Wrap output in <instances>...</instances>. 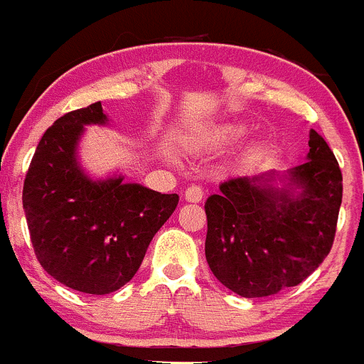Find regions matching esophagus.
I'll use <instances>...</instances> for the list:
<instances>
[{
    "instance_id": "34e87169",
    "label": "esophagus",
    "mask_w": 364,
    "mask_h": 364,
    "mask_svg": "<svg viewBox=\"0 0 364 364\" xmlns=\"http://www.w3.org/2000/svg\"><path fill=\"white\" fill-rule=\"evenodd\" d=\"M205 198V190L199 185H190L188 188L185 190V199L188 203H199Z\"/></svg>"
}]
</instances>
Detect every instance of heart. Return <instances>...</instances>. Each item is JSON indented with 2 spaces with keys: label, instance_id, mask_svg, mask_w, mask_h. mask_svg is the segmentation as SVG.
<instances>
[{
  "label": "heart",
  "instance_id": "1",
  "mask_svg": "<svg viewBox=\"0 0 364 364\" xmlns=\"http://www.w3.org/2000/svg\"><path fill=\"white\" fill-rule=\"evenodd\" d=\"M240 136H242V129L235 127V125H226L215 132V141L217 144H232Z\"/></svg>",
  "mask_w": 364,
  "mask_h": 364
}]
</instances>
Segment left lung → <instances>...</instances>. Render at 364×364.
<instances>
[{
    "label": "left lung",
    "mask_w": 364,
    "mask_h": 364,
    "mask_svg": "<svg viewBox=\"0 0 364 364\" xmlns=\"http://www.w3.org/2000/svg\"><path fill=\"white\" fill-rule=\"evenodd\" d=\"M309 156L289 172L298 196L271 186V176L232 178L206 199L205 253L230 291L264 298L301 284L331 253L343 198L334 152L312 129Z\"/></svg>",
    "instance_id": "1"
}]
</instances>
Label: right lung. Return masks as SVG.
Returning <instances> with one entry per match:
<instances>
[{
  "label": "right lung",
  "mask_w": 364,
  "mask_h": 364,
  "mask_svg": "<svg viewBox=\"0 0 364 364\" xmlns=\"http://www.w3.org/2000/svg\"><path fill=\"white\" fill-rule=\"evenodd\" d=\"M102 104L53 122L36 149L23 208L33 251L57 282L87 294L124 287L141 266L147 247L179 201L122 178L91 181L75 159L84 125L105 124Z\"/></svg>",
  "instance_id": "1"
}]
</instances>
